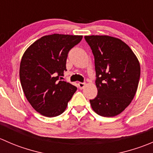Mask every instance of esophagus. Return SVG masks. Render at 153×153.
I'll return each instance as SVG.
<instances>
[{"label":"esophagus","mask_w":153,"mask_h":153,"mask_svg":"<svg viewBox=\"0 0 153 153\" xmlns=\"http://www.w3.org/2000/svg\"><path fill=\"white\" fill-rule=\"evenodd\" d=\"M85 83H81V82H79L78 83V86H79L80 89H83V88L85 86Z\"/></svg>","instance_id":"obj_1"}]
</instances>
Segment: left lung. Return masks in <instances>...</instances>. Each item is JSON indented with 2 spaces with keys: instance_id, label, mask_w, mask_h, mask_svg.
Masks as SVG:
<instances>
[{
  "instance_id": "8db88e82",
  "label": "left lung",
  "mask_w": 153,
  "mask_h": 153,
  "mask_svg": "<svg viewBox=\"0 0 153 153\" xmlns=\"http://www.w3.org/2000/svg\"><path fill=\"white\" fill-rule=\"evenodd\" d=\"M85 40L95 58L98 95L89 100L94 112L104 117L119 115L135 97L141 75L139 61L130 47L109 35H89Z\"/></svg>"
}]
</instances>
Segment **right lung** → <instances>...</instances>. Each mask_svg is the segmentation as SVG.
Returning a JSON list of instances; mask_svg holds the SVG:
<instances>
[{
  "instance_id": "right-lung-1",
  "label": "right lung",
  "mask_w": 153,
  "mask_h": 153,
  "mask_svg": "<svg viewBox=\"0 0 153 153\" xmlns=\"http://www.w3.org/2000/svg\"><path fill=\"white\" fill-rule=\"evenodd\" d=\"M82 35L52 34L31 44L20 64V80L27 101L41 115L55 117L67 109L76 86L63 81L69 51Z\"/></svg>"
}]
</instances>
